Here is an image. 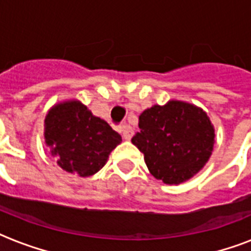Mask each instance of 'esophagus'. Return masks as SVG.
<instances>
[{"mask_svg": "<svg viewBox=\"0 0 251 251\" xmlns=\"http://www.w3.org/2000/svg\"><path fill=\"white\" fill-rule=\"evenodd\" d=\"M120 131H121L122 137H124V139H126V141H130L134 134L133 127H131L130 125H122L121 129H120Z\"/></svg>", "mask_w": 251, "mask_h": 251, "instance_id": "obj_1", "label": "esophagus"}]
</instances>
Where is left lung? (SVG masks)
<instances>
[{
  "mask_svg": "<svg viewBox=\"0 0 251 251\" xmlns=\"http://www.w3.org/2000/svg\"><path fill=\"white\" fill-rule=\"evenodd\" d=\"M141 131L131 138L145 155L150 173L167 185L197 175L210 159L215 129L198 106L178 100L153 105L139 116Z\"/></svg>",
  "mask_w": 251,
  "mask_h": 251,
  "instance_id": "left-lung-1",
  "label": "left lung"
}]
</instances>
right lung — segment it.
I'll return each instance as SVG.
<instances>
[{
	"mask_svg": "<svg viewBox=\"0 0 251 251\" xmlns=\"http://www.w3.org/2000/svg\"><path fill=\"white\" fill-rule=\"evenodd\" d=\"M44 138L64 171L90 177L121 143V135L78 100L58 102L44 121Z\"/></svg>",
	"mask_w": 251,
	"mask_h": 251,
	"instance_id": "1",
	"label": "right lung"
}]
</instances>
